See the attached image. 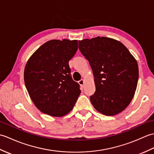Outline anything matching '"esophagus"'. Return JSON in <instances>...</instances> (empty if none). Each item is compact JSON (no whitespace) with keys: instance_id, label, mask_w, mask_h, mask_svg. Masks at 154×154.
I'll return each mask as SVG.
<instances>
[{"instance_id":"esophagus-1","label":"esophagus","mask_w":154,"mask_h":154,"mask_svg":"<svg viewBox=\"0 0 154 154\" xmlns=\"http://www.w3.org/2000/svg\"><path fill=\"white\" fill-rule=\"evenodd\" d=\"M84 83H85V81H84V79H81L80 81H79V84L81 86H83Z\"/></svg>"}]
</instances>
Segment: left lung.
I'll return each instance as SVG.
<instances>
[{
    "label": "left lung",
    "instance_id": "1",
    "mask_svg": "<svg viewBox=\"0 0 154 154\" xmlns=\"http://www.w3.org/2000/svg\"><path fill=\"white\" fill-rule=\"evenodd\" d=\"M79 49L93 70L96 91L90 97L106 116L122 112L132 100L138 80L136 59L119 41L106 37L79 41Z\"/></svg>",
    "mask_w": 154,
    "mask_h": 154
}]
</instances>
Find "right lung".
<instances>
[{"label":"right lung","mask_w":154,"mask_h":154,"mask_svg":"<svg viewBox=\"0 0 154 154\" xmlns=\"http://www.w3.org/2000/svg\"><path fill=\"white\" fill-rule=\"evenodd\" d=\"M77 49V40H52L41 45L28 60L25 85L42 112L61 117L73 109L81 90L71 76L69 61Z\"/></svg>","instance_id":"obj_1"}]
</instances>
